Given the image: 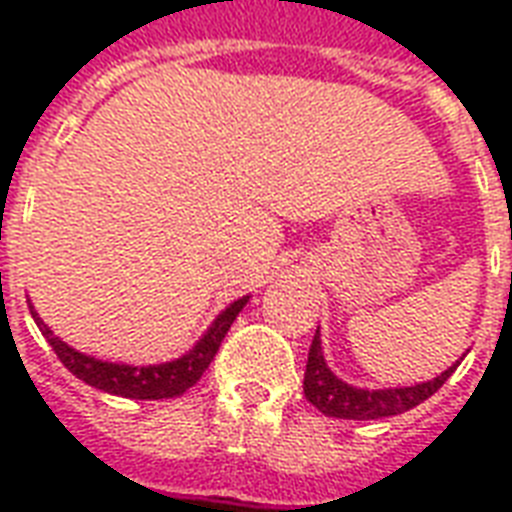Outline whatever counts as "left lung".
I'll list each match as a JSON object with an SVG mask.
<instances>
[{
	"mask_svg": "<svg viewBox=\"0 0 512 512\" xmlns=\"http://www.w3.org/2000/svg\"><path fill=\"white\" fill-rule=\"evenodd\" d=\"M460 364V361H457ZM452 364L446 372L428 382H417V385H404V388H356L342 382L332 369L327 366L324 350H321V335L316 329L313 335L311 350H308V364H305V380L303 393L319 412L337 420H380V417H393V414H404L430 398L441 385H444L452 372L457 369Z\"/></svg>",
	"mask_w": 512,
	"mask_h": 512,
	"instance_id": "1",
	"label": "left lung"
}]
</instances>
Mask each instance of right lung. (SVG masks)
<instances>
[{
	"instance_id": "obj_1",
	"label": "right lung",
	"mask_w": 512,
	"mask_h": 512,
	"mask_svg": "<svg viewBox=\"0 0 512 512\" xmlns=\"http://www.w3.org/2000/svg\"><path fill=\"white\" fill-rule=\"evenodd\" d=\"M249 303L247 297L233 300L225 311L217 313V319L209 324V329L196 340L191 350H185L180 358L164 361V364H114V361H103V358L87 356L82 350L71 348L68 342L60 340L58 335H52V329L39 319V313L34 311V305L28 303V311L34 316L36 327L47 337L52 350L58 353L68 372L76 374L79 380L92 385V388L111 393V396L122 398H138V401H159V398H175L183 396L185 390L196 385L201 380V374L207 372L209 361L215 358L220 350V342L228 335V329L241 313V308Z\"/></svg>"
}]
</instances>
